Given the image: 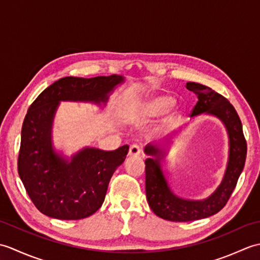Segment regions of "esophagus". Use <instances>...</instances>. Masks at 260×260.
I'll return each instance as SVG.
<instances>
[{
	"label": "esophagus",
	"instance_id": "obj_1",
	"mask_svg": "<svg viewBox=\"0 0 260 260\" xmlns=\"http://www.w3.org/2000/svg\"><path fill=\"white\" fill-rule=\"evenodd\" d=\"M128 154L131 156H139L141 154V147L139 145H136V144L131 145Z\"/></svg>",
	"mask_w": 260,
	"mask_h": 260
}]
</instances>
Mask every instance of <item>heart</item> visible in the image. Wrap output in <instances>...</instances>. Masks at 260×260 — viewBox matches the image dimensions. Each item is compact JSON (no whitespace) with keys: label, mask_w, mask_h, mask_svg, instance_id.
<instances>
[{"label":"heart","mask_w":260,"mask_h":260,"mask_svg":"<svg viewBox=\"0 0 260 260\" xmlns=\"http://www.w3.org/2000/svg\"><path fill=\"white\" fill-rule=\"evenodd\" d=\"M173 105V98L168 95L154 96L144 105V113L148 116H158L167 112Z\"/></svg>","instance_id":"b5f03b06"}]
</instances>
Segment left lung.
Masks as SVG:
<instances>
[{"label":"left lung","mask_w":260,"mask_h":260,"mask_svg":"<svg viewBox=\"0 0 260 260\" xmlns=\"http://www.w3.org/2000/svg\"><path fill=\"white\" fill-rule=\"evenodd\" d=\"M186 88L197 93L199 98L191 116L208 113L217 116L224 123L229 134L230 154L222 183L213 194L202 201H190L175 197L169 189L159 167L161 155L158 148L153 145L145 147L146 154L156 157L145 159V191L148 206L158 217L175 222L194 221L218 213L233 194L247 155V142L241 120L228 99L210 87L197 82H187Z\"/></svg>","instance_id":"8db88e82"}]
</instances>
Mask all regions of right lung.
I'll use <instances>...</instances> for the list:
<instances>
[{"mask_svg": "<svg viewBox=\"0 0 260 260\" xmlns=\"http://www.w3.org/2000/svg\"><path fill=\"white\" fill-rule=\"evenodd\" d=\"M124 80L112 75L95 78L63 77L33 102L22 125L18 172L36 208L60 220L85 219L102 207L115 170L128 145L115 151L86 148L63 161L51 147V124L60 101L106 102L107 93Z\"/></svg>", "mask_w": 260, "mask_h": 260, "instance_id": "1", "label": "right lung"}]
</instances>
